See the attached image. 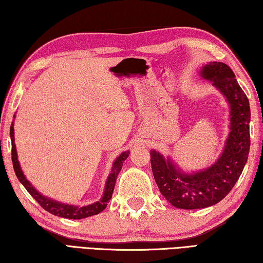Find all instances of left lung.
Returning <instances> with one entry per match:
<instances>
[{
    "label": "left lung",
    "mask_w": 263,
    "mask_h": 263,
    "mask_svg": "<svg viewBox=\"0 0 263 263\" xmlns=\"http://www.w3.org/2000/svg\"><path fill=\"white\" fill-rule=\"evenodd\" d=\"M201 77L211 81L230 105V133L220 157L210 167L186 174L172 159H164L154 149L149 151L160 193L173 206L185 210L208 208L220 202L241 175L251 146L249 101L233 70L226 64L213 61L204 66Z\"/></svg>",
    "instance_id": "obj_1"
}]
</instances>
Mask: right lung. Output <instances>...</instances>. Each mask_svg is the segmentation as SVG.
I'll return each instance as SVG.
<instances>
[{"label":"right lung","mask_w":263,"mask_h":263,"mask_svg":"<svg viewBox=\"0 0 263 263\" xmlns=\"http://www.w3.org/2000/svg\"><path fill=\"white\" fill-rule=\"evenodd\" d=\"M10 138H11V144H12L11 160H12V166H14V171L17 179L20 180L21 183L25 186V189L29 191V194L39 203V205H41L44 210L48 211L54 216L68 218V219H82V218L97 215V213H100L104 210L106 205H108L111 197H112L116 180H117V176L123 167V163L127 159L128 154H130V151H126V152H123L117 159L115 160L110 174L108 176V179H106L103 196H102V198L99 202L89 204V205H86V206H77V205H69V204L57 202L54 199H51L46 197V196L42 195L39 191L35 190V188H33V185L30 183L28 179L25 177V175L23 174V171H22L18 162V158H17V151H16L15 137H14V123H12L10 126Z\"/></svg>","instance_id":"add662e5"}]
</instances>
